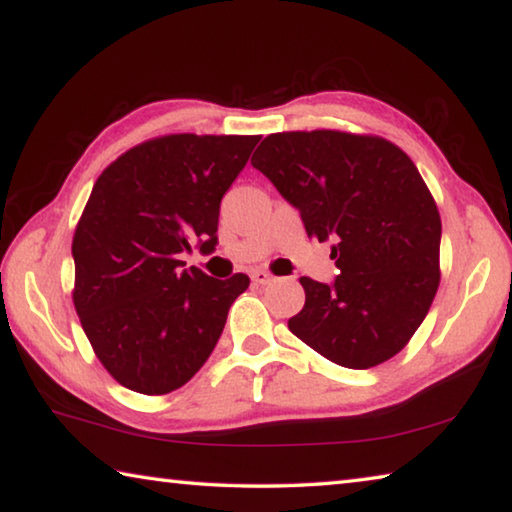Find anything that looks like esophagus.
I'll return each mask as SVG.
<instances>
[{
	"mask_svg": "<svg viewBox=\"0 0 512 512\" xmlns=\"http://www.w3.org/2000/svg\"><path fill=\"white\" fill-rule=\"evenodd\" d=\"M250 277H253L255 284H271L275 280V275L268 273L266 268H257V271L250 273Z\"/></svg>",
	"mask_w": 512,
	"mask_h": 512,
	"instance_id": "obj_1",
	"label": "esophagus"
}]
</instances>
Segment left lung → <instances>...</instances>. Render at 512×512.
<instances>
[{
	"mask_svg": "<svg viewBox=\"0 0 512 512\" xmlns=\"http://www.w3.org/2000/svg\"><path fill=\"white\" fill-rule=\"evenodd\" d=\"M253 167L300 212L311 239H332L334 284L300 277L305 307L289 329L325 359L366 370L395 357L440 284V214L400 146L341 131L275 133Z\"/></svg>",
	"mask_w": 512,
	"mask_h": 512,
	"instance_id": "left-lung-1",
	"label": "left lung"
}]
</instances>
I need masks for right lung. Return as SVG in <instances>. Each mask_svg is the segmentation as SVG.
Returning <instances> with one entry per match:
<instances>
[{
	"instance_id": "right-lung-1",
	"label": "right lung",
	"mask_w": 512,
	"mask_h": 512,
	"mask_svg": "<svg viewBox=\"0 0 512 512\" xmlns=\"http://www.w3.org/2000/svg\"><path fill=\"white\" fill-rule=\"evenodd\" d=\"M259 135H164L103 169L76 225L74 307L112 377L144 395L185 386L210 357L248 275L183 268L212 253L221 198Z\"/></svg>"
}]
</instances>
